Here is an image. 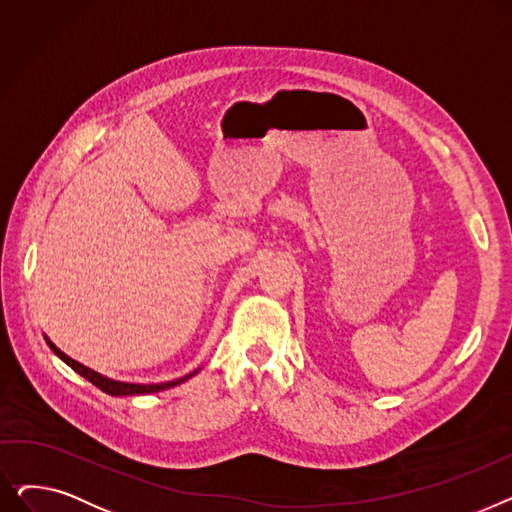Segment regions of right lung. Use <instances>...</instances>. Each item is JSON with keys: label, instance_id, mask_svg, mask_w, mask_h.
<instances>
[{"label": "right lung", "instance_id": "add662e5", "mask_svg": "<svg viewBox=\"0 0 512 512\" xmlns=\"http://www.w3.org/2000/svg\"><path fill=\"white\" fill-rule=\"evenodd\" d=\"M45 340H47L51 351L56 353L66 365H70L78 375H83L85 380H89L93 386H97L101 392L110 394V396H134V394H153V392H159V390H168V388H174V386L186 382L188 378H193V375L199 371V369H197V371H193V373H186L184 378H178V380H172V382H161V384H130V382H116V380L105 378V375H101V373H97V371L85 367L83 363H78V361L70 359V357H68L66 353H62L60 348H58L56 344H53L47 336H45Z\"/></svg>", "mask_w": 512, "mask_h": 512}]
</instances>
